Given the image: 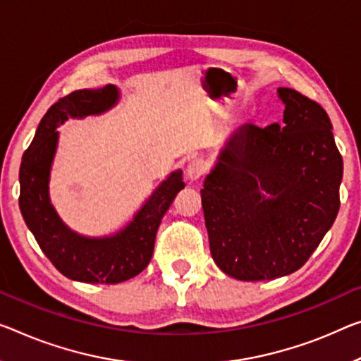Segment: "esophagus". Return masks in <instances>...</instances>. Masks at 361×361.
Segmentation results:
<instances>
[{
  "label": "esophagus",
  "mask_w": 361,
  "mask_h": 361,
  "mask_svg": "<svg viewBox=\"0 0 361 361\" xmlns=\"http://www.w3.org/2000/svg\"><path fill=\"white\" fill-rule=\"evenodd\" d=\"M208 171V163L204 161L202 158H195L192 159L190 164H188L187 168V177L190 180H197L200 177L204 176V173Z\"/></svg>",
  "instance_id": "esophagus-1"
}]
</instances>
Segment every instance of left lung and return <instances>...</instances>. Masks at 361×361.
<instances>
[{
	"label": "left lung",
	"mask_w": 361,
	"mask_h": 361,
	"mask_svg": "<svg viewBox=\"0 0 361 361\" xmlns=\"http://www.w3.org/2000/svg\"><path fill=\"white\" fill-rule=\"evenodd\" d=\"M277 93L282 124L238 127L200 190L214 263L238 281L302 268L341 207L343 164L328 113L292 88Z\"/></svg>",
	"instance_id": "8db88e82"
}]
</instances>
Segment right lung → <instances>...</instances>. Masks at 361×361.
Returning a JSON list of instances; mask_svg holds the SVG:
<instances>
[{"instance_id": "obj_1", "label": "right lung", "mask_w": 361, "mask_h": 361, "mask_svg": "<svg viewBox=\"0 0 361 361\" xmlns=\"http://www.w3.org/2000/svg\"><path fill=\"white\" fill-rule=\"evenodd\" d=\"M119 90L106 85L77 90L61 98L43 116L30 147L22 157L19 208L42 252L61 274L88 284H118L137 276L153 257L154 238L177 192L185 187L177 169L157 187L124 229L106 237H85L71 231L49 200V171L56 153V127L69 118L102 114L118 103Z\"/></svg>"}]
</instances>
